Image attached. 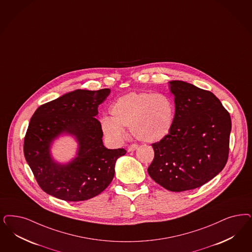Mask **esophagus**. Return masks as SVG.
Segmentation results:
<instances>
[{
	"label": "esophagus",
	"instance_id": "obj_1",
	"mask_svg": "<svg viewBox=\"0 0 252 252\" xmlns=\"http://www.w3.org/2000/svg\"><path fill=\"white\" fill-rule=\"evenodd\" d=\"M138 144H131V145H129L128 147H127V152H134L135 150H137L138 149Z\"/></svg>",
	"mask_w": 252,
	"mask_h": 252
}]
</instances>
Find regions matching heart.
Here are the masks:
<instances>
[{
    "label": "heart",
    "instance_id": "obj_1",
    "mask_svg": "<svg viewBox=\"0 0 252 252\" xmlns=\"http://www.w3.org/2000/svg\"><path fill=\"white\" fill-rule=\"evenodd\" d=\"M110 116L100 120L106 138L120 142L125 128H130L136 139L157 142L165 138L173 127L176 107L170 96L162 93L131 92L117 98L110 108Z\"/></svg>",
    "mask_w": 252,
    "mask_h": 252
}]
</instances>
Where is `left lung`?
Returning a JSON list of instances; mask_svg holds the SVG:
<instances>
[{
	"label": "left lung",
	"mask_w": 252,
	"mask_h": 252,
	"mask_svg": "<svg viewBox=\"0 0 252 252\" xmlns=\"http://www.w3.org/2000/svg\"><path fill=\"white\" fill-rule=\"evenodd\" d=\"M176 116L169 134L152 144L150 177L171 191L204 185L225 166L232 129L230 114L216 95L183 81H170Z\"/></svg>",
	"instance_id": "obj_1"
}]
</instances>
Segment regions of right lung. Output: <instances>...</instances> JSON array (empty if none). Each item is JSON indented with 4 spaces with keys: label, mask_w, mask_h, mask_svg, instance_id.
I'll list each match as a JSON object with an SVG mask.
<instances>
[{
    "label": "right lung",
    "mask_w": 252,
    "mask_h": 252,
    "mask_svg": "<svg viewBox=\"0 0 252 252\" xmlns=\"http://www.w3.org/2000/svg\"><path fill=\"white\" fill-rule=\"evenodd\" d=\"M110 93L109 88L76 89L35 111L24 139V156L46 193L78 202L95 197L112 183L116 160L126 151L105 147L100 122L95 118L98 105ZM61 134H69L79 143L77 157L66 164L51 155L52 142Z\"/></svg>",
    "instance_id": "obj_1"
}]
</instances>
